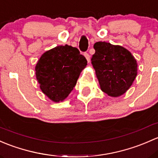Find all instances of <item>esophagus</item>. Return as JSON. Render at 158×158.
I'll use <instances>...</instances> for the list:
<instances>
[{"label":"esophagus","instance_id":"esophagus-1","mask_svg":"<svg viewBox=\"0 0 158 158\" xmlns=\"http://www.w3.org/2000/svg\"><path fill=\"white\" fill-rule=\"evenodd\" d=\"M84 56H85L86 58H87V61H88V62H90V55H89L88 53L85 52V53H84Z\"/></svg>","mask_w":158,"mask_h":158}]
</instances>
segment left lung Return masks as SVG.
Listing matches in <instances>:
<instances>
[{
    "mask_svg": "<svg viewBox=\"0 0 158 158\" xmlns=\"http://www.w3.org/2000/svg\"><path fill=\"white\" fill-rule=\"evenodd\" d=\"M91 63L102 91L119 97L127 91L137 76V61L128 50L106 42L94 44Z\"/></svg>",
    "mask_w": 158,
    "mask_h": 158,
    "instance_id": "obj_1",
    "label": "left lung"
}]
</instances>
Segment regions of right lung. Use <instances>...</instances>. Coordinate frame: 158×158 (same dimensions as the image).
Wrapping results in <instances>:
<instances>
[{"label":"right lung","mask_w":158,"mask_h":158,"mask_svg":"<svg viewBox=\"0 0 158 158\" xmlns=\"http://www.w3.org/2000/svg\"><path fill=\"white\" fill-rule=\"evenodd\" d=\"M87 64L85 57L71 45H59L45 52L35 68L40 89L52 101H63Z\"/></svg>","instance_id":"right-lung-1"}]
</instances>
